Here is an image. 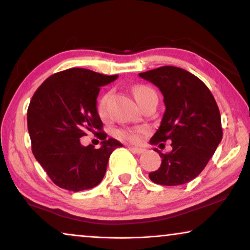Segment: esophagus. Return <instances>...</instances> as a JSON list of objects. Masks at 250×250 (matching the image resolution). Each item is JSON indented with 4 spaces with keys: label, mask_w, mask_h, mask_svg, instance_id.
<instances>
[{
    "label": "esophagus",
    "mask_w": 250,
    "mask_h": 250,
    "mask_svg": "<svg viewBox=\"0 0 250 250\" xmlns=\"http://www.w3.org/2000/svg\"><path fill=\"white\" fill-rule=\"evenodd\" d=\"M133 153H136V155H141V153L145 152V149L143 148H138V146H129L128 148Z\"/></svg>",
    "instance_id": "34e87169"
}]
</instances>
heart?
<instances>
[{"label":"heart","instance_id":"obj_1","mask_svg":"<svg viewBox=\"0 0 250 250\" xmlns=\"http://www.w3.org/2000/svg\"><path fill=\"white\" fill-rule=\"evenodd\" d=\"M152 91L151 88L148 86H143V85H136L133 87V95L136 99V101L140 102L141 99L148 93V92ZM108 101H109V94H104V97L100 99L98 104V112L100 117L104 118L108 114ZM146 132L145 127H124V128H117L115 131V135L118 139L127 140L129 142H139L141 140L142 133Z\"/></svg>","mask_w":250,"mask_h":250}]
</instances>
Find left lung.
Masks as SVG:
<instances>
[{"instance_id":"obj_1","label":"left lung","mask_w":250,"mask_h":250,"mask_svg":"<svg viewBox=\"0 0 250 250\" xmlns=\"http://www.w3.org/2000/svg\"><path fill=\"white\" fill-rule=\"evenodd\" d=\"M139 76L159 88L166 107L150 143L172 141L173 148L168 153L155 148L163 160L150 180L162 186L190 182L203 172L223 136L216 101L204 82L182 68L164 66Z\"/></svg>"}]
</instances>
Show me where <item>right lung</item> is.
I'll list each match as a JSON object with an SVG mask.
<instances>
[{
    "label": "right lung",
    "instance_id": "add662e5",
    "mask_svg": "<svg viewBox=\"0 0 250 250\" xmlns=\"http://www.w3.org/2000/svg\"><path fill=\"white\" fill-rule=\"evenodd\" d=\"M117 77L70 68L53 74L34 93L27 110L33 155L58 187L75 192L97 187L112 151L123 146L101 131L97 109L100 87ZM88 131L103 140L99 149L80 145Z\"/></svg>",
    "mask_w": 250,
    "mask_h": 250
}]
</instances>
